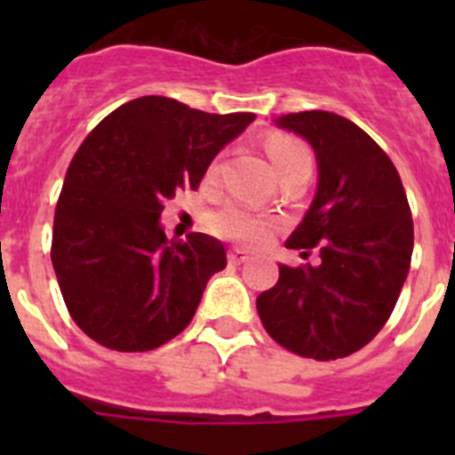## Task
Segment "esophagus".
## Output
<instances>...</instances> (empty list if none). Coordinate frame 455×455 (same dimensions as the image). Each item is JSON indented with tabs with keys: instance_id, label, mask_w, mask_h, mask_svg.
<instances>
[{
	"instance_id": "esophagus-1",
	"label": "esophagus",
	"mask_w": 455,
	"mask_h": 455,
	"mask_svg": "<svg viewBox=\"0 0 455 455\" xmlns=\"http://www.w3.org/2000/svg\"><path fill=\"white\" fill-rule=\"evenodd\" d=\"M248 251H243V248H232L230 252H228V259H230V264H243L248 262Z\"/></svg>"
}]
</instances>
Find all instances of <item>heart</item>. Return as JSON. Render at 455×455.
<instances>
[{
	"label": "heart",
	"instance_id": "heart-1",
	"mask_svg": "<svg viewBox=\"0 0 455 455\" xmlns=\"http://www.w3.org/2000/svg\"><path fill=\"white\" fill-rule=\"evenodd\" d=\"M267 152L271 156L277 175L287 171L296 162L312 159L309 148L305 146L303 140H299L291 134H280V132L267 139ZM216 172H219V166L214 164V166L209 168V175L214 178ZM209 225L223 239L257 246V243H264L271 236V232L275 230V219H271L267 214H259L255 209L243 207L239 203H228L209 216Z\"/></svg>",
	"mask_w": 455,
	"mask_h": 455
}]
</instances>
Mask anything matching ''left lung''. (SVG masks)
<instances>
[{
    "label": "left lung",
    "instance_id": "8db88e82",
    "mask_svg": "<svg viewBox=\"0 0 455 455\" xmlns=\"http://www.w3.org/2000/svg\"><path fill=\"white\" fill-rule=\"evenodd\" d=\"M309 140L319 188L287 246L319 267H284L257 312L287 351L337 360L367 347L399 300L412 257V214L399 171L376 140L331 111H300L275 120Z\"/></svg>",
    "mask_w": 455,
    "mask_h": 455
}]
</instances>
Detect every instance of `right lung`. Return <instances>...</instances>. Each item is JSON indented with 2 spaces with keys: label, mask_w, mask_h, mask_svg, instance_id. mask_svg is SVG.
Here are the masks:
<instances>
[{
  "label": "right lung",
  "mask_w": 455,
  "mask_h": 455,
  "mask_svg": "<svg viewBox=\"0 0 455 455\" xmlns=\"http://www.w3.org/2000/svg\"><path fill=\"white\" fill-rule=\"evenodd\" d=\"M255 114H204L159 95L123 104L72 156L52 230V264L72 321L111 351H152L191 323L225 248L168 241L164 203L203 182Z\"/></svg>",
  "instance_id": "obj_1"
}]
</instances>
